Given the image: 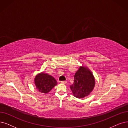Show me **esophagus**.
I'll use <instances>...</instances> for the list:
<instances>
[{"mask_svg": "<svg viewBox=\"0 0 128 128\" xmlns=\"http://www.w3.org/2000/svg\"><path fill=\"white\" fill-rule=\"evenodd\" d=\"M60 83H62V84H66V83H67V82H66V81H61V82H60Z\"/></svg>", "mask_w": 128, "mask_h": 128, "instance_id": "esophagus-1", "label": "esophagus"}]
</instances>
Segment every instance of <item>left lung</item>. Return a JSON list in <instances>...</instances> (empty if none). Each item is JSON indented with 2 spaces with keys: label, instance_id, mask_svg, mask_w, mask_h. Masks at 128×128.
I'll use <instances>...</instances> for the list:
<instances>
[{
  "label": "left lung",
  "instance_id": "8db88e82",
  "mask_svg": "<svg viewBox=\"0 0 128 128\" xmlns=\"http://www.w3.org/2000/svg\"><path fill=\"white\" fill-rule=\"evenodd\" d=\"M95 86V80L86 68L80 67L74 75V83L70 88L74 96L83 98L89 95Z\"/></svg>",
  "mask_w": 128,
  "mask_h": 128
}]
</instances>
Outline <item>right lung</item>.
<instances>
[{"label":"right lung","instance_id":"add662e5","mask_svg":"<svg viewBox=\"0 0 128 128\" xmlns=\"http://www.w3.org/2000/svg\"><path fill=\"white\" fill-rule=\"evenodd\" d=\"M35 83L40 92L47 93L57 85L56 80L50 75L41 73L35 78Z\"/></svg>","mask_w":128,"mask_h":128}]
</instances>
